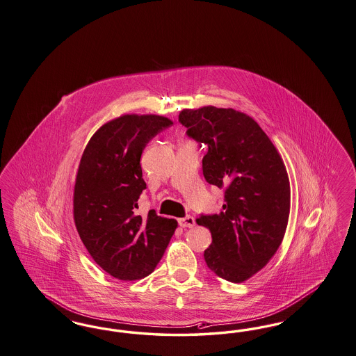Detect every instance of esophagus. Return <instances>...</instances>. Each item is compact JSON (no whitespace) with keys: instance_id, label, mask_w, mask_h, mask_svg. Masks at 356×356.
<instances>
[{"instance_id":"1","label":"esophagus","mask_w":356,"mask_h":356,"mask_svg":"<svg viewBox=\"0 0 356 356\" xmlns=\"http://www.w3.org/2000/svg\"><path fill=\"white\" fill-rule=\"evenodd\" d=\"M179 224H180L181 228H192V227H195L196 221H195V218L192 216H186L184 218L179 220Z\"/></svg>"}]
</instances>
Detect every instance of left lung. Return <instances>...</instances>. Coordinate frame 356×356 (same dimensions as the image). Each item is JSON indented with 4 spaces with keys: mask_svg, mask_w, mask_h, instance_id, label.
Instances as JSON below:
<instances>
[{
    "mask_svg": "<svg viewBox=\"0 0 356 356\" xmlns=\"http://www.w3.org/2000/svg\"><path fill=\"white\" fill-rule=\"evenodd\" d=\"M179 122L189 138L208 145L205 180L225 186L222 211L196 220L212 233L205 262L218 277L241 284L266 266L284 240L290 213L284 160L256 120L233 108H186Z\"/></svg>",
    "mask_w": 356,
    "mask_h": 356,
    "instance_id": "8db88e82",
    "label": "left lung"
}]
</instances>
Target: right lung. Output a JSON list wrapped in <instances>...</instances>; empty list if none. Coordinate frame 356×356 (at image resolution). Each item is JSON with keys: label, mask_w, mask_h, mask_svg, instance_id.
Here are the masks:
<instances>
[{"label": "right lung", "mask_w": 356, "mask_h": 356, "mask_svg": "<svg viewBox=\"0 0 356 356\" xmlns=\"http://www.w3.org/2000/svg\"><path fill=\"white\" fill-rule=\"evenodd\" d=\"M160 115H122L87 143L74 186V222L90 256L122 281L142 280L156 268L177 228L149 211L138 216L145 189L140 157L156 134L170 127Z\"/></svg>", "instance_id": "right-lung-1"}]
</instances>
